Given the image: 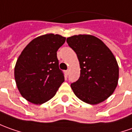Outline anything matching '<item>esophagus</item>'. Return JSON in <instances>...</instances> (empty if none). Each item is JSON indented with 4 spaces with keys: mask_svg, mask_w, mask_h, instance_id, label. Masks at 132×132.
I'll return each mask as SVG.
<instances>
[{
    "mask_svg": "<svg viewBox=\"0 0 132 132\" xmlns=\"http://www.w3.org/2000/svg\"><path fill=\"white\" fill-rule=\"evenodd\" d=\"M65 72H66V75H69V70H66Z\"/></svg>",
    "mask_w": 132,
    "mask_h": 132,
    "instance_id": "34e87169",
    "label": "esophagus"
}]
</instances>
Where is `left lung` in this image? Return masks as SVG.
I'll list each match as a JSON object with an SVG mask.
<instances>
[{
    "mask_svg": "<svg viewBox=\"0 0 132 132\" xmlns=\"http://www.w3.org/2000/svg\"><path fill=\"white\" fill-rule=\"evenodd\" d=\"M66 42L77 55L80 77L71 84L76 96L95 105L111 96L119 80V66L110 49L96 37L79 35Z\"/></svg>",
    "mask_w": 132,
    "mask_h": 132,
    "instance_id": "1",
    "label": "left lung"
}]
</instances>
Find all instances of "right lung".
<instances>
[{"instance_id":"add662e5","label":"right lung","mask_w":132,"mask_h":132,"mask_svg":"<svg viewBox=\"0 0 132 132\" xmlns=\"http://www.w3.org/2000/svg\"><path fill=\"white\" fill-rule=\"evenodd\" d=\"M66 37L48 34L37 37L26 46L17 60L14 77L23 97L35 104L51 100L64 81L59 69L57 51Z\"/></svg>"}]
</instances>
